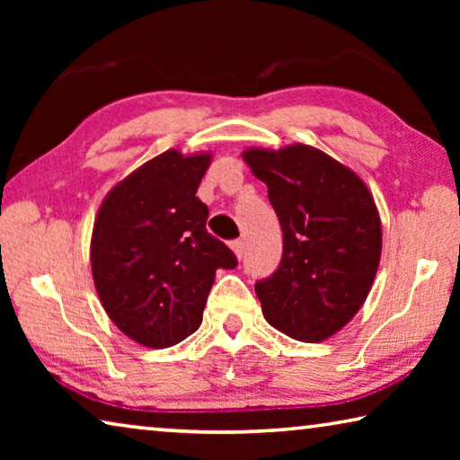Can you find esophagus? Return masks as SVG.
I'll return each mask as SVG.
<instances>
[{
    "instance_id": "esophagus-1",
    "label": "esophagus",
    "mask_w": 460,
    "mask_h": 460,
    "mask_svg": "<svg viewBox=\"0 0 460 460\" xmlns=\"http://www.w3.org/2000/svg\"><path fill=\"white\" fill-rule=\"evenodd\" d=\"M231 247H233V252H235V255H237L239 260L243 258V253H245V241L243 239H235L231 243Z\"/></svg>"
}]
</instances>
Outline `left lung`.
<instances>
[{
	"label": "left lung",
	"mask_w": 460,
	"mask_h": 460,
	"mask_svg": "<svg viewBox=\"0 0 460 460\" xmlns=\"http://www.w3.org/2000/svg\"><path fill=\"white\" fill-rule=\"evenodd\" d=\"M282 225V260L255 282L266 321L318 342L342 329L367 298L381 255V223L367 186L310 146L247 150Z\"/></svg>",
	"instance_id": "8db88e82"
}]
</instances>
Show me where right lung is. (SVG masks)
<instances>
[{"label": "right lung", "instance_id": "1", "mask_svg": "<svg viewBox=\"0 0 460 460\" xmlns=\"http://www.w3.org/2000/svg\"><path fill=\"white\" fill-rule=\"evenodd\" d=\"M211 155L160 154L107 194L91 239L99 298L139 345H176L199 329L217 270L237 258L207 231L197 197Z\"/></svg>", "mask_w": 460, "mask_h": 460}]
</instances>
